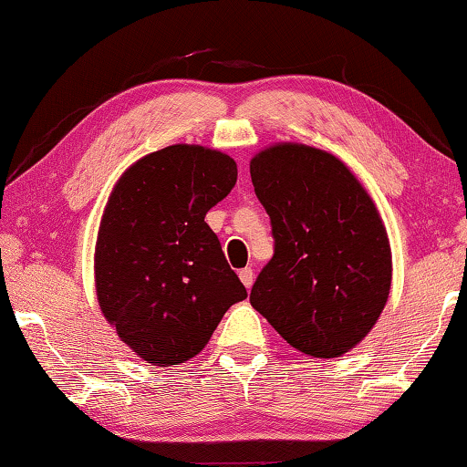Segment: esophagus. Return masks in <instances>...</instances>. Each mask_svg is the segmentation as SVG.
<instances>
[{"label": "esophagus", "mask_w": 467, "mask_h": 467, "mask_svg": "<svg viewBox=\"0 0 467 467\" xmlns=\"http://www.w3.org/2000/svg\"><path fill=\"white\" fill-rule=\"evenodd\" d=\"M239 278H241V283L245 285V288H251V285H254V270L251 268H243L241 272H239Z\"/></svg>", "instance_id": "obj_1"}]
</instances>
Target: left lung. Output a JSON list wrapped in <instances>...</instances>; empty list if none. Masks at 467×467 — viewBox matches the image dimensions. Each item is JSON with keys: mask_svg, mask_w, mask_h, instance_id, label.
<instances>
[{"mask_svg": "<svg viewBox=\"0 0 467 467\" xmlns=\"http://www.w3.org/2000/svg\"><path fill=\"white\" fill-rule=\"evenodd\" d=\"M249 170L274 234L251 306L309 358L351 351L379 322L393 280L374 199L343 160L303 143L265 147Z\"/></svg>", "mask_w": 467, "mask_h": 467, "instance_id": "left-lung-1", "label": "left lung"}]
</instances>
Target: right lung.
Wrapping results in <instances>:
<instances>
[{
  "mask_svg": "<svg viewBox=\"0 0 467 467\" xmlns=\"http://www.w3.org/2000/svg\"><path fill=\"white\" fill-rule=\"evenodd\" d=\"M236 182V161L203 145H168L124 170L95 243L106 320L151 366L203 349L226 309L247 297L205 213Z\"/></svg>",
  "mask_w": 467,
  "mask_h": 467,
  "instance_id": "obj_1",
  "label": "right lung"
}]
</instances>
